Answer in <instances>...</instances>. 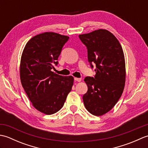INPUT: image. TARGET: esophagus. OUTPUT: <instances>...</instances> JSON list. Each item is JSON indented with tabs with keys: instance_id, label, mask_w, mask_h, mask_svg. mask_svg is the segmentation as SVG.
Returning <instances> with one entry per match:
<instances>
[{
	"instance_id": "34e87169",
	"label": "esophagus",
	"mask_w": 148,
	"mask_h": 148,
	"mask_svg": "<svg viewBox=\"0 0 148 148\" xmlns=\"http://www.w3.org/2000/svg\"><path fill=\"white\" fill-rule=\"evenodd\" d=\"M74 80L76 81H77V82H80V81H81V78H78V77H74Z\"/></svg>"
}]
</instances>
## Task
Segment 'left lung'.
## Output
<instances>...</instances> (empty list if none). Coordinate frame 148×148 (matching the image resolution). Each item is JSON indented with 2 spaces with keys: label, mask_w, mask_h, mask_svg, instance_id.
I'll list each match as a JSON object with an SVG mask.
<instances>
[{
  "label": "left lung",
  "mask_w": 148,
  "mask_h": 148,
  "mask_svg": "<svg viewBox=\"0 0 148 148\" xmlns=\"http://www.w3.org/2000/svg\"><path fill=\"white\" fill-rule=\"evenodd\" d=\"M88 49V59L94 77L84 79L88 91L83 97L86 109L91 114L102 116L111 110L123 92L126 69L123 51L118 40L109 31L99 29L79 36Z\"/></svg>",
  "instance_id": "obj_1"
}]
</instances>
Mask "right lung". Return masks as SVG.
<instances>
[{
	"label": "right lung",
	"instance_id": "1",
	"mask_svg": "<svg viewBox=\"0 0 148 148\" xmlns=\"http://www.w3.org/2000/svg\"><path fill=\"white\" fill-rule=\"evenodd\" d=\"M69 37L55 32L33 37L22 53L20 76L25 92L32 106L45 114H53L62 108L72 90L74 77L51 71Z\"/></svg>",
	"mask_w": 148,
	"mask_h": 148
}]
</instances>
